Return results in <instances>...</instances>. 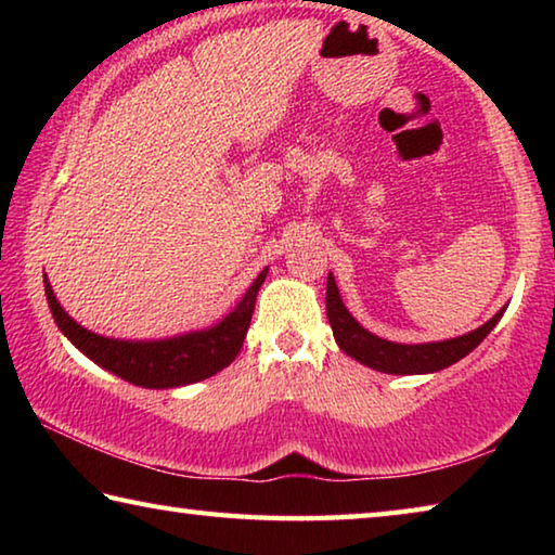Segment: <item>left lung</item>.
<instances>
[{"label": "left lung", "mask_w": 555, "mask_h": 555, "mask_svg": "<svg viewBox=\"0 0 555 555\" xmlns=\"http://www.w3.org/2000/svg\"><path fill=\"white\" fill-rule=\"evenodd\" d=\"M506 306L502 311H496L485 325L475 327L460 337H450V340L438 343H391L384 337L370 333L367 327H362L354 321L352 313L347 311L343 304L340 291H337L335 276L327 274V288H325V313L327 323L333 327L335 343L340 345V350L352 357L364 367H372L384 374H434L450 367L457 360H463L480 345L492 327L500 323Z\"/></svg>", "instance_id": "obj_1"}]
</instances>
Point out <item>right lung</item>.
Here are the masks:
<instances>
[{
	"label": "right lung",
	"instance_id": "obj_1",
	"mask_svg": "<svg viewBox=\"0 0 555 555\" xmlns=\"http://www.w3.org/2000/svg\"><path fill=\"white\" fill-rule=\"evenodd\" d=\"M267 274L269 269L261 271L255 284L247 288V294L240 298V304L222 321L203 327V331L162 337V340H121V337L92 333L65 313L46 274L43 286L46 300H49L59 331L88 360L100 364L102 370L117 374L125 382L134 384V387L173 389L212 377V374L228 367L234 357L240 354L244 335L249 331L251 313H255L257 294Z\"/></svg>",
	"mask_w": 555,
	"mask_h": 555
}]
</instances>
